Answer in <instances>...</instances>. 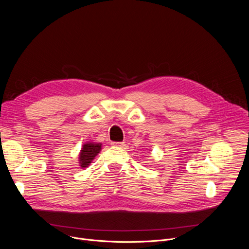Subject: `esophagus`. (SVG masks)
Listing matches in <instances>:
<instances>
[{
	"instance_id": "1",
	"label": "esophagus",
	"mask_w": 249,
	"mask_h": 249,
	"mask_svg": "<svg viewBox=\"0 0 249 249\" xmlns=\"http://www.w3.org/2000/svg\"><path fill=\"white\" fill-rule=\"evenodd\" d=\"M112 147H123L124 143H115V142H112L111 143Z\"/></svg>"
}]
</instances>
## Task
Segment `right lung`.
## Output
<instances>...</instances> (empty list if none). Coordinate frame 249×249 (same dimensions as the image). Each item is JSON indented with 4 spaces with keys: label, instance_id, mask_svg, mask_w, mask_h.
I'll return each mask as SVG.
<instances>
[{
    "label": "right lung",
    "instance_id": "obj_1",
    "mask_svg": "<svg viewBox=\"0 0 249 249\" xmlns=\"http://www.w3.org/2000/svg\"><path fill=\"white\" fill-rule=\"evenodd\" d=\"M101 151L100 143H92V142H88V143L83 145V148L79 155V163L82 168L88 167L90 162L94 160V158Z\"/></svg>",
    "mask_w": 249,
    "mask_h": 249
}]
</instances>
